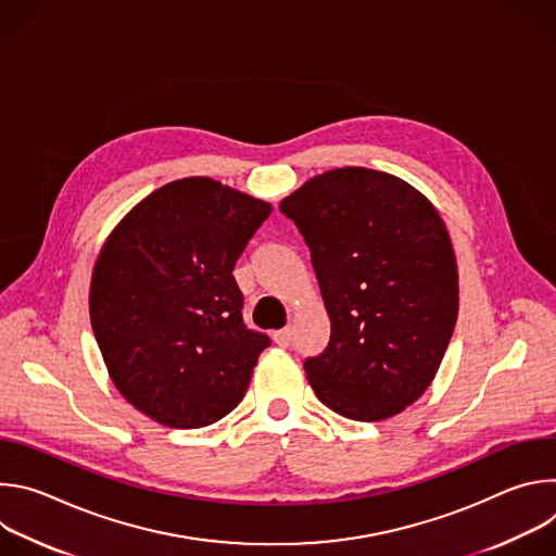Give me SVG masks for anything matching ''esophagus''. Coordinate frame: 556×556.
Masks as SVG:
<instances>
[{
	"instance_id": "esophagus-1",
	"label": "esophagus",
	"mask_w": 556,
	"mask_h": 556,
	"mask_svg": "<svg viewBox=\"0 0 556 556\" xmlns=\"http://www.w3.org/2000/svg\"><path fill=\"white\" fill-rule=\"evenodd\" d=\"M273 339H275V343H277L279 348H288V345L292 343V328H283V330H277V332L273 334Z\"/></svg>"
}]
</instances>
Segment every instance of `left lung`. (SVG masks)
<instances>
[{
	"instance_id": "left-lung-1",
	"label": "left lung",
	"mask_w": 556,
	"mask_h": 556,
	"mask_svg": "<svg viewBox=\"0 0 556 556\" xmlns=\"http://www.w3.org/2000/svg\"><path fill=\"white\" fill-rule=\"evenodd\" d=\"M301 230L332 321L307 380L350 420L401 414L431 384L457 321V266L433 204L405 180L345 167L279 204Z\"/></svg>"
}]
</instances>
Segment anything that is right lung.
<instances>
[{
	"label": "right lung",
	"instance_id": "add662e5",
	"mask_svg": "<svg viewBox=\"0 0 556 556\" xmlns=\"http://www.w3.org/2000/svg\"><path fill=\"white\" fill-rule=\"evenodd\" d=\"M270 204L211 178L169 182L134 206L92 275L90 319L116 389L174 429L242 403L268 334L244 324L232 266Z\"/></svg>",
	"mask_w": 556,
	"mask_h": 556
}]
</instances>
